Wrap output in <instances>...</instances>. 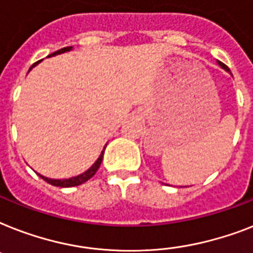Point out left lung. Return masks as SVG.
Returning <instances> with one entry per match:
<instances>
[{
	"label": "left lung",
	"mask_w": 253,
	"mask_h": 253,
	"mask_svg": "<svg viewBox=\"0 0 253 253\" xmlns=\"http://www.w3.org/2000/svg\"><path fill=\"white\" fill-rule=\"evenodd\" d=\"M218 65H219V66H221V67H222V69H223V70H226L227 73H230V70H229V67H227V66H226V65H225V63H222V62H218Z\"/></svg>",
	"instance_id": "8db88e82"
}]
</instances>
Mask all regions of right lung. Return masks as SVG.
Returning <instances> with one entry per match:
<instances>
[{
    "label": "right lung",
    "mask_w": 253,
    "mask_h": 253,
    "mask_svg": "<svg viewBox=\"0 0 253 253\" xmlns=\"http://www.w3.org/2000/svg\"><path fill=\"white\" fill-rule=\"evenodd\" d=\"M73 49V46H66V48H62L59 49V50H57V52L52 53V54H49L48 57H53V55H57V54H61V53H65V52H70ZM39 62L34 63L32 66H31V69L34 66H36ZM30 69V70H31ZM28 70V71H30ZM106 147V145H105ZM105 147H104V149H102L101 155H100V157H98L97 160H96V162H94L93 165L89 168V169L87 170V171H84V173L79 174V175L77 176H73V178H69V179H50V178H46V176L41 175V174H39V176L40 178H42V179L45 180V182H48L49 184H52V186H57V187H74V186H79V184L84 183V182H87L88 179H91L92 176L96 174V171L98 170V168H100V165H101V161H102V157H104V152H105Z\"/></svg>",
    "instance_id": "add662e5"
}]
</instances>
